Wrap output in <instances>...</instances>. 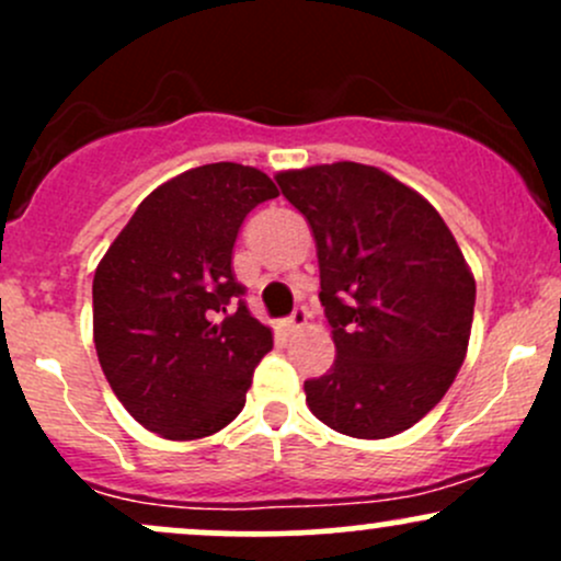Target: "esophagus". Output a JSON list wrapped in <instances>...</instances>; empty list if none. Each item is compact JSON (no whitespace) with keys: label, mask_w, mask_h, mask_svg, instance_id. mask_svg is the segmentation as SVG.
<instances>
[{"label":"esophagus","mask_w":561,"mask_h":561,"mask_svg":"<svg viewBox=\"0 0 561 561\" xmlns=\"http://www.w3.org/2000/svg\"><path fill=\"white\" fill-rule=\"evenodd\" d=\"M306 324H308V311H306V308H302V306H298V308H295V311H293V317L285 319V324H282V327H285L287 334H293V332L302 330V327H306Z\"/></svg>","instance_id":"esophagus-1"}]
</instances>
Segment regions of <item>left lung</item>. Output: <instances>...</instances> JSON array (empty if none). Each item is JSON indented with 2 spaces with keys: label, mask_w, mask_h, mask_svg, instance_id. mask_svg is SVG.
Listing matches in <instances>:
<instances>
[{
  "label": "left lung",
  "mask_w": 561,
  "mask_h": 561,
  "mask_svg": "<svg viewBox=\"0 0 561 561\" xmlns=\"http://www.w3.org/2000/svg\"><path fill=\"white\" fill-rule=\"evenodd\" d=\"M317 240L334 364L306 403L337 433L382 440L414 427L465 364L474 276L420 192L364 163L276 173Z\"/></svg>",
  "instance_id": "1"
}]
</instances>
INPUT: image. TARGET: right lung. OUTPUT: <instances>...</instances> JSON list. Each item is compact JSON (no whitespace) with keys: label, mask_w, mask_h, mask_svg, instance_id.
Wrapping results in <instances>:
<instances>
[{"label":"right lung","mask_w":561,"mask_h":561,"mask_svg":"<svg viewBox=\"0 0 561 561\" xmlns=\"http://www.w3.org/2000/svg\"><path fill=\"white\" fill-rule=\"evenodd\" d=\"M276 195L253 165L190 169L141 199L102 255L92 285L96 358L150 433L195 440L242 411L274 337L244 306L231 250L244 216Z\"/></svg>","instance_id":"add662e5"}]
</instances>
